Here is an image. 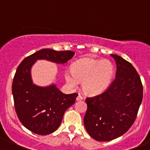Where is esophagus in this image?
Segmentation results:
<instances>
[{"mask_svg": "<svg viewBox=\"0 0 150 150\" xmlns=\"http://www.w3.org/2000/svg\"><path fill=\"white\" fill-rule=\"evenodd\" d=\"M83 98L82 97V96L79 94L78 96H77L76 100H83Z\"/></svg>", "mask_w": 150, "mask_h": 150, "instance_id": "1", "label": "esophagus"}]
</instances>
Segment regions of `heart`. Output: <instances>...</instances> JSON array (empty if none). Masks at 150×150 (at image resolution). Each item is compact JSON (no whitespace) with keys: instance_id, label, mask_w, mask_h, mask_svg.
<instances>
[{"instance_id":"obj_1","label":"heart","mask_w":150,"mask_h":150,"mask_svg":"<svg viewBox=\"0 0 150 150\" xmlns=\"http://www.w3.org/2000/svg\"><path fill=\"white\" fill-rule=\"evenodd\" d=\"M115 75V67L109 60L82 58L72 67V72H65L67 83L75 87L78 81H83L82 87L88 95L101 93L110 86Z\"/></svg>"}]
</instances>
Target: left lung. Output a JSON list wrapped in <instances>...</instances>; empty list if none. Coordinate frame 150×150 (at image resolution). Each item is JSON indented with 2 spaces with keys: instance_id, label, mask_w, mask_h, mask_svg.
<instances>
[{
  "instance_id": "8db88e82",
  "label": "left lung",
  "mask_w": 150,
  "mask_h": 150,
  "mask_svg": "<svg viewBox=\"0 0 150 150\" xmlns=\"http://www.w3.org/2000/svg\"><path fill=\"white\" fill-rule=\"evenodd\" d=\"M117 67L115 78L104 92L86 98L83 123L89 135L98 141L121 136L132 127L143 99V85L129 61L111 54Z\"/></svg>"
}]
</instances>
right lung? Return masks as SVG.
I'll list each match as a JSON object with an SVG mask.
<instances>
[{"label":"right lung","mask_w":150,"mask_h":150,"mask_svg":"<svg viewBox=\"0 0 150 150\" xmlns=\"http://www.w3.org/2000/svg\"><path fill=\"white\" fill-rule=\"evenodd\" d=\"M74 54V52L69 50L43 49L25 58L17 68L12 86L14 106L18 119L31 132L41 135L54 132L65 111L75 103L78 96L76 92L64 94L54 84L47 87L33 84L31 67L39 59L65 64Z\"/></svg>","instance_id":"obj_1"}]
</instances>
